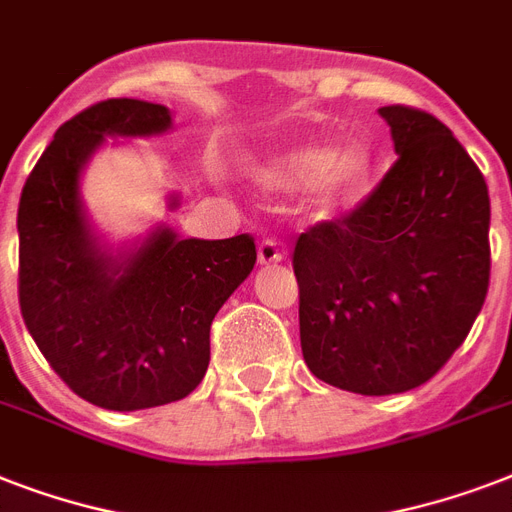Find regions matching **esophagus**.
I'll list each match as a JSON object with an SVG mask.
<instances>
[{
	"label": "esophagus",
	"instance_id": "esophagus-1",
	"mask_svg": "<svg viewBox=\"0 0 512 512\" xmlns=\"http://www.w3.org/2000/svg\"><path fill=\"white\" fill-rule=\"evenodd\" d=\"M284 260V247H281L279 241L265 239L260 247H257V263L260 265H276Z\"/></svg>",
	"mask_w": 512,
	"mask_h": 512
}]
</instances>
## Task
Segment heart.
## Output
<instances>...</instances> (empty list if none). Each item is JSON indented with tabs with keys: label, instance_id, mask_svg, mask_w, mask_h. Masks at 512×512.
Returning a JSON list of instances; mask_svg holds the SVG:
<instances>
[{
	"label": "heart",
	"instance_id": "1",
	"mask_svg": "<svg viewBox=\"0 0 512 512\" xmlns=\"http://www.w3.org/2000/svg\"><path fill=\"white\" fill-rule=\"evenodd\" d=\"M372 151L348 143L335 151L319 143L287 148L252 164V177L265 191H292L303 185L305 201L319 212H332L356 196L372 177Z\"/></svg>",
	"mask_w": 512,
	"mask_h": 512
}]
</instances>
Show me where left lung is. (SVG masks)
<instances>
[{
    "instance_id": "left-lung-1",
    "label": "left lung",
    "mask_w": 512,
    "mask_h": 512,
    "mask_svg": "<svg viewBox=\"0 0 512 512\" xmlns=\"http://www.w3.org/2000/svg\"><path fill=\"white\" fill-rule=\"evenodd\" d=\"M398 162L377 191L295 247L300 345L319 380L406 393L452 358L489 289V188L436 116L385 106Z\"/></svg>"
}]
</instances>
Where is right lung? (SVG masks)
I'll list each match as a JSON object with an SVG mask.
<instances>
[{"mask_svg": "<svg viewBox=\"0 0 512 512\" xmlns=\"http://www.w3.org/2000/svg\"><path fill=\"white\" fill-rule=\"evenodd\" d=\"M172 111L103 100L68 119L18 207L20 313L76 396L114 412L180 401L209 366V327L255 268V241L183 239L167 223L119 244L92 220L82 177L108 138H162ZM180 196L170 193V209Z\"/></svg>", "mask_w": 512, "mask_h": 512, "instance_id": "obj_1", "label": "right lung"}]
</instances>
